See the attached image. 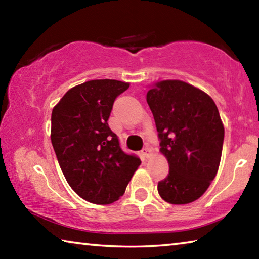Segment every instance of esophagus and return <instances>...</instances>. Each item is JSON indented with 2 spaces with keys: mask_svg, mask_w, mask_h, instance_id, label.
I'll list each match as a JSON object with an SVG mask.
<instances>
[{
  "mask_svg": "<svg viewBox=\"0 0 259 259\" xmlns=\"http://www.w3.org/2000/svg\"><path fill=\"white\" fill-rule=\"evenodd\" d=\"M142 155H143V157H145V159H148V157L151 156V150L148 147H145V148H143L142 150Z\"/></svg>",
  "mask_w": 259,
  "mask_h": 259,
  "instance_id": "34e87169",
  "label": "esophagus"
}]
</instances>
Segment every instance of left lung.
I'll return each instance as SVG.
<instances>
[{"label":"left lung","instance_id":"1","mask_svg":"<svg viewBox=\"0 0 259 259\" xmlns=\"http://www.w3.org/2000/svg\"><path fill=\"white\" fill-rule=\"evenodd\" d=\"M146 100L169 163L168 176L157 184L159 194L169 203H191L218 171L224 142L218 108L202 90L179 80L155 83Z\"/></svg>","mask_w":259,"mask_h":259}]
</instances>
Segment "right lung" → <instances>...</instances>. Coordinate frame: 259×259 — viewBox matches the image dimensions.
I'll return each mask as SVG.
<instances>
[{"mask_svg":"<svg viewBox=\"0 0 259 259\" xmlns=\"http://www.w3.org/2000/svg\"><path fill=\"white\" fill-rule=\"evenodd\" d=\"M129 88L93 80L69 89L52 109L51 143L65 178L88 202L109 204L123 195L140 164L126 154L107 120L114 100Z\"/></svg>","mask_w":259,"mask_h":259,"instance_id":"right-lung-1","label":"right lung"}]
</instances>
